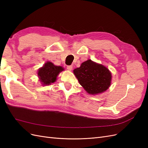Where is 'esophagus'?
<instances>
[{
  "label": "esophagus",
  "mask_w": 148,
  "mask_h": 148,
  "mask_svg": "<svg viewBox=\"0 0 148 148\" xmlns=\"http://www.w3.org/2000/svg\"><path fill=\"white\" fill-rule=\"evenodd\" d=\"M72 69H73V66H71V65H68V66H66V69L70 70V71H71V70H72Z\"/></svg>",
  "instance_id": "1"
}]
</instances>
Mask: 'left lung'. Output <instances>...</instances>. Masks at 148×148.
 <instances>
[{
    "label": "left lung",
    "instance_id": "obj_1",
    "mask_svg": "<svg viewBox=\"0 0 148 148\" xmlns=\"http://www.w3.org/2000/svg\"><path fill=\"white\" fill-rule=\"evenodd\" d=\"M73 73L79 84L90 95L106 91L110 86L112 75L109 69L89 59L82 64Z\"/></svg>",
    "mask_w": 148,
    "mask_h": 148
}]
</instances>
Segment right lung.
<instances>
[{
	"instance_id": "obj_1",
	"label": "right lung",
	"mask_w": 148,
	"mask_h": 148,
	"mask_svg": "<svg viewBox=\"0 0 148 148\" xmlns=\"http://www.w3.org/2000/svg\"><path fill=\"white\" fill-rule=\"evenodd\" d=\"M64 69L61 66H56L52 62H47L42 68L39 69L38 75L43 85H49L54 83L58 75Z\"/></svg>"
}]
</instances>
